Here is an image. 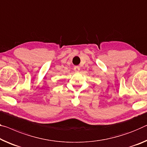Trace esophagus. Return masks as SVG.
I'll list each match as a JSON object with an SVG mask.
<instances>
[{"label": "esophagus", "instance_id": "1", "mask_svg": "<svg viewBox=\"0 0 147 147\" xmlns=\"http://www.w3.org/2000/svg\"><path fill=\"white\" fill-rule=\"evenodd\" d=\"M74 71H75V72H79V71H80V69L78 66H76V67H74Z\"/></svg>", "mask_w": 147, "mask_h": 147}]
</instances>
